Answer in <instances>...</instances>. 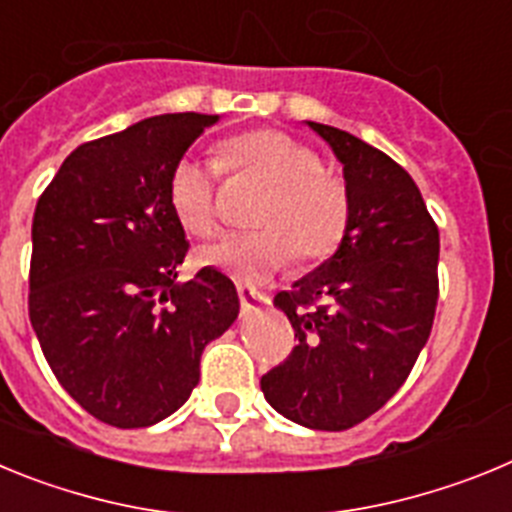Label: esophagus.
I'll list each match as a JSON object with an SVG mask.
<instances>
[{"mask_svg": "<svg viewBox=\"0 0 512 512\" xmlns=\"http://www.w3.org/2000/svg\"><path fill=\"white\" fill-rule=\"evenodd\" d=\"M238 297H241L243 312L259 310V307L269 305V295H264V292H259V289L246 287V284H238Z\"/></svg>", "mask_w": 512, "mask_h": 512, "instance_id": "1", "label": "esophagus"}]
</instances>
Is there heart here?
Returning a JSON list of instances; mask_svg holds the SVG:
<instances>
[{
	"label": "heart",
	"instance_id": "b5f03b06",
	"mask_svg": "<svg viewBox=\"0 0 512 512\" xmlns=\"http://www.w3.org/2000/svg\"><path fill=\"white\" fill-rule=\"evenodd\" d=\"M215 170L184 156L169 174V205L187 233L210 235L217 225V171L264 184L253 207L256 230L228 233L200 251V261L235 279L264 282L289 264L315 266L346 241L351 192L343 176L323 169V158L302 140L274 128L230 135L217 148Z\"/></svg>",
	"mask_w": 512,
	"mask_h": 512
}]
</instances>
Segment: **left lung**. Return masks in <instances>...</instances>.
I'll return each instance as SVG.
<instances>
[{
	"mask_svg": "<svg viewBox=\"0 0 512 512\" xmlns=\"http://www.w3.org/2000/svg\"><path fill=\"white\" fill-rule=\"evenodd\" d=\"M343 164L346 241L274 297L295 348L261 377L284 418L346 431L377 413L413 372L438 305V225L413 176L346 130L310 122Z\"/></svg>",
	"mask_w": 512,
	"mask_h": 512,
	"instance_id": "8db88e82",
	"label": "left lung"
}]
</instances>
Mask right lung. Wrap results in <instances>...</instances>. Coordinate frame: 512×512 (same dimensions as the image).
I'll list each match as a JSON object with an SVG mask.
<instances>
[{
    "label": "right lung",
    "mask_w": 512,
    "mask_h": 512,
    "mask_svg": "<svg viewBox=\"0 0 512 512\" xmlns=\"http://www.w3.org/2000/svg\"><path fill=\"white\" fill-rule=\"evenodd\" d=\"M212 122L176 112L81 143L35 205L30 323L63 390L115 428L182 408L205 346L238 318L223 271L176 284L189 241L169 174Z\"/></svg>",
    "instance_id": "add662e5"
}]
</instances>
